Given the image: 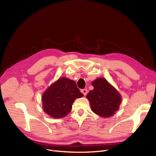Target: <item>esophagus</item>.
<instances>
[{"label":"esophagus","mask_w":156,"mask_h":156,"mask_svg":"<svg viewBox=\"0 0 156 156\" xmlns=\"http://www.w3.org/2000/svg\"><path fill=\"white\" fill-rule=\"evenodd\" d=\"M81 92H82L83 94V95L85 96V95H87V92H88V90L87 89H83V90H81Z\"/></svg>","instance_id":"esophagus-1"}]
</instances>
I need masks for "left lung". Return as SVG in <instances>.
Segmentation results:
<instances>
[{"mask_svg": "<svg viewBox=\"0 0 156 156\" xmlns=\"http://www.w3.org/2000/svg\"><path fill=\"white\" fill-rule=\"evenodd\" d=\"M94 90L87 95L92 111L103 118H108L119 109L121 96L105 78H99L92 83Z\"/></svg>", "mask_w": 156, "mask_h": 156, "instance_id": "left-lung-1", "label": "left lung"}]
</instances>
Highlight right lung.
<instances>
[{
	"label": "right lung",
	"instance_id": "add662e5",
	"mask_svg": "<svg viewBox=\"0 0 156 156\" xmlns=\"http://www.w3.org/2000/svg\"><path fill=\"white\" fill-rule=\"evenodd\" d=\"M83 96L75 81L66 77L60 78L43 94V109L53 118H64L71 111L75 99Z\"/></svg>",
	"mask_w": 156,
	"mask_h": 156
}]
</instances>
